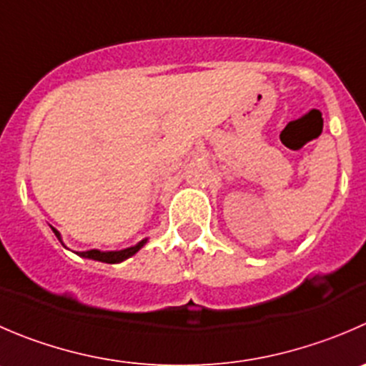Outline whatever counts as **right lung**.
<instances>
[{
    "label": "right lung",
    "mask_w": 366,
    "mask_h": 366,
    "mask_svg": "<svg viewBox=\"0 0 366 366\" xmlns=\"http://www.w3.org/2000/svg\"><path fill=\"white\" fill-rule=\"evenodd\" d=\"M51 230L55 232L56 239L60 241V243L64 244L62 241V236H60V232L56 229ZM148 237H144V239H141L139 243L134 244V247H129V248H123V250H109V252H104V250H98V248H93V250H85V252H74L76 255H80V257H85V259H93V261H100V262H109V264H116V262H122L125 261V259L132 257L134 254H137V252L141 250V248L147 244ZM66 247V244H64ZM67 248V247H66Z\"/></svg>",
    "instance_id": "obj_1"
}]
</instances>
